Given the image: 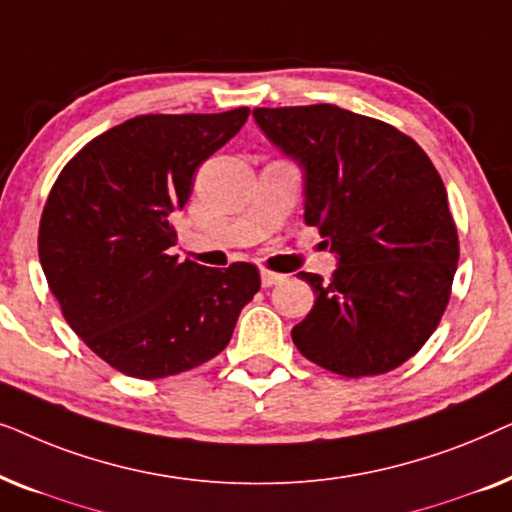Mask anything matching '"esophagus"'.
I'll use <instances>...</instances> for the list:
<instances>
[{"instance_id":"obj_1","label":"esophagus","mask_w":512,"mask_h":512,"mask_svg":"<svg viewBox=\"0 0 512 512\" xmlns=\"http://www.w3.org/2000/svg\"><path fill=\"white\" fill-rule=\"evenodd\" d=\"M284 279V275H279V272H272V270H261V284L263 286H275Z\"/></svg>"}]
</instances>
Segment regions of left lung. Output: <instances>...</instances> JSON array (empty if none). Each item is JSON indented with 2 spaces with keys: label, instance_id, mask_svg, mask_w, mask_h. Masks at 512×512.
<instances>
[{
  "label": "left lung",
  "instance_id": "left-lung-1",
  "mask_svg": "<svg viewBox=\"0 0 512 512\" xmlns=\"http://www.w3.org/2000/svg\"><path fill=\"white\" fill-rule=\"evenodd\" d=\"M305 174V223L338 256L293 326L298 352L345 377L389 373L436 331L459 261L443 179L415 139L335 104L254 109Z\"/></svg>",
  "mask_w": 512,
  "mask_h": 512
}]
</instances>
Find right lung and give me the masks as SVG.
I'll list each match as a JSON object with an SVG mask.
<instances>
[{
  "label": "right lung",
  "mask_w": 512,
  "mask_h": 512,
  "mask_svg": "<svg viewBox=\"0 0 512 512\" xmlns=\"http://www.w3.org/2000/svg\"><path fill=\"white\" fill-rule=\"evenodd\" d=\"M247 118V107L130 118L55 179L39 223L41 268L67 324L111 368L160 380L202 366L261 289L251 263L219 270L170 254L195 170Z\"/></svg>",
  "instance_id": "add662e5"
}]
</instances>
